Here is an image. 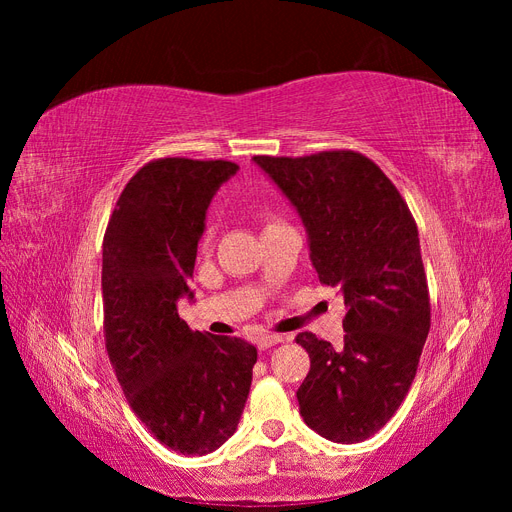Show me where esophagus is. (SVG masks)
Masks as SVG:
<instances>
[{
	"mask_svg": "<svg viewBox=\"0 0 512 512\" xmlns=\"http://www.w3.org/2000/svg\"><path fill=\"white\" fill-rule=\"evenodd\" d=\"M282 342H284L282 335H262V337L256 339V346H258V350H269V348L282 344Z\"/></svg>",
	"mask_w": 512,
	"mask_h": 512,
	"instance_id": "obj_1",
	"label": "esophagus"
}]
</instances>
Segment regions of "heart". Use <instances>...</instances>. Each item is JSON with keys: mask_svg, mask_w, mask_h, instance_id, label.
Wrapping results in <instances>:
<instances>
[{"mask_svg": "<svg viewBox=\"0 0 512 512\" xmlns=\"http://www.w3.org/2000/svg\"><path fill=\"white\" fill-rule=\"evenodd\" d=\"M269 224H275V222H267V226H269Z\"/></svg>", "mask_w": 512, "mask_h": 512, "instance_id": "heart-1", "label": "heart"}]
</instances>
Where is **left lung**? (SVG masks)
Returning <instances> with one entry per match:
<instances>
[{
    "instance_id": "left-lung-1",
    "label": "left lung",
    "mask_w": 512,
    "mask_h": 512,
    "mask_svg": "<svg viewBox=\"0 0 512 512\" xmlns=\"http://www.w3.org/2000/svg\"><path fill=\"white\" fill-rule=\"evenodd\" d=\"M297 207L322 286L342 292L344 344L299 333L309 374L303 421L322 438L374 436L408 395L431 327L427 275L412 213L393 181L359 151L254 156Z\"/></svg>"
}]
</instances>
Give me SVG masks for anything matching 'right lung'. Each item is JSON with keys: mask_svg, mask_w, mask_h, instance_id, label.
I'll list each match as a JSON object with an SVG mask.
<instances>
[{"mask_svg": "<svg viewBox=\"0 0 512 512\" xmlns=\"http://www.w3.org/2000/svg\"><path fill=\"white\" fill-rule=\"evenodd\" d=\"M226 160H151L126 183L102 243L104 342L130 408L164 446L207 455L235 433L256 348L192 331L177 301L192 292L198 239Z\"/></svg>", "mask_w": 512, "mask_h": 512, "instance_id": "1", "label": "right lung"}]
</instances>
